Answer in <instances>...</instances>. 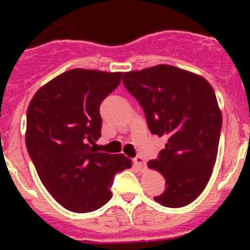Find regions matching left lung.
<instances>
[{"label": "left lung", "mask_w": 250, "mask_h": 250, "mask_svg": "<svg viewBox=\"0 0 250 250\" xmlns=\"http://www.w3.org/2000/svg\"><path fill=\"white\" fill-rule=\"evenodd\" d=\"M121 75L74 68L43 85L31 100L26 147L43 187L74 213L98 210L111 199L114 176L131 167L124 154L100 145V104Z\"/></svg>", "instance_id": "1"}]
</instances>
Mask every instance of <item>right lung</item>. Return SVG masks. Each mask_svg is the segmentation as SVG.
<instances>
[{
    "instance_id": "right-lung-1",
    "label": "right lung",
    "mask_w": 250,
    "mask_h": 250,
    "mask_svg": "<svg viewBox=\"0 0 250 250\" xmlns=\"http://www.w3.org/2000/svg\"><path fill=\"white\" fill-rule=\"evenodd\" d=\"M124 86L144 109L151 134L164 138L159 156L147 163L165 179L155 202L190 204L207 187L219 146L222 112L204 77L170 65L134 71Z\"/></svg>"
}]
</instances>
